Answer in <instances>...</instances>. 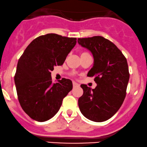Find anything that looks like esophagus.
<instances>
[{
    "instance_id": "34e87169",
    "label": "esophagus",
    "mask_w": 147,
    "mask_h": 147,
    "mask_svg": "<svg viewBox=\"0 0 147 147\" xmlns=\"http://www.w3.org/2000/svg\"><path fill=\"white\" fill-rule=\"evenodd\" d=\"M79 84L76 83V82H73V86L74 87H76V86H78Z\"/></svg>"
}]
</instances>
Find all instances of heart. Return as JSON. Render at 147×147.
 Segmentation results:
<instances>
[{"label":"heart","mask_w":147,"mask_h":147,"mask_svg":"<svg viewBox=\"0 0 147 147\" xmlns=\"http://www.w3.org/2000/svg\"><path fill=\"white\" fill-rule=\"evenodd\" d=\"M86 54V52H82V53L81 54V55H82V54Z\"/></svg>","instance_id":"obj_1"}]
</instances>
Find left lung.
Returning <instances> with one entry per match:
<instances>
[{
  "label": "left lung",
  "mask_w": 147,
  "mask_h": 147,
  "mask_svg": "<svg viewBox=\"0 0 147 147\" xmlns=\"http://www.w3.org/2000/svg\"><path fill=\"white\" fill-rule=\"evenodd\" d=\"M78 43L93 54V66L87 76L95 77L97 84L94 89L81 84L80 110L86 119L103 122L117 113L125 97L129 79L127 59L113 43L101 36L79 38Z\"/></svg>",
  "instance_id": "obj_1"
}]
</instances>
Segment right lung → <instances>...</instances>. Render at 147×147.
<instances>
[{
	"label": "right lung",
	"instance_id": "right-lung-1",
	"mask_svg": "<svg viewBox=\"0 0 147 147\" xmlns=\"http://www.w3.org/2000/svg\"><path fill=\"white\" fill-rule=\"evenodd\" d=\"M76 44V38L46 34L34 39L20 58L14 77L18 100L33 120L44 122L53 117L71 90L69 79L52 83L51 71L63 64Z\"/></svg>",
	"mask_w": 147,
	"mask_h": 147
}]
</instances>
